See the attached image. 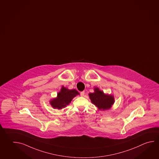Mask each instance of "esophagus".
<instances>
[{
  "label": "esophagus",
  "instance_id": "obj_1",
  "mask_svg": "<svg viewBox=\"0 0 159 159\" xmlns=\"http://www.w3.org/2000/svg\"><path fill=\"white\" fill-rule=\"evenodd\" d=\"M84 91H83V92H80V96H84Z\"/></svg>",
  "mask_w": 159,
  "mask_h": 159
}]
</instances>
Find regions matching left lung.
I'll return each mask as SVG.
<instances>
[{
	"instance_id": "left-lung-1",
	"label": "left lung",
	"mask_w": 159,
	"mask_h": 159,
	"mask_svg": "<svg viewBox=\"0 0 159 159\" xmlns=\"http://www.w3.org/2000/svg\"><path fill=\"white\" fill-rule=\"evenodd\" d=\"M91 101L100 110H107L111 107L114 102V97L111 95L105 94L97 88H94V93L89 94Z\"/></svg>"
}]
</instances>
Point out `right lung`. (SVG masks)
I'll list each match as a JSON object with an SVG mask.
<instances>
[{"label":"right lung","mask_w":159,"mask_h":159,"mask_svg":"<svg viewBox=\"0 0 159 159\" xmlns=\"http://www.w3.org/2000/svg\"><path fill=\"white\" fill-rule=\"evenodd\" d=\"M79 94V92L75 89L69 90L63 87L61 92L57 94V98L51 101L50 104L54 109H61L66 107L71 101L72 99Z\"/></svg>","instance_id":"add662e5"}]
</instances>
